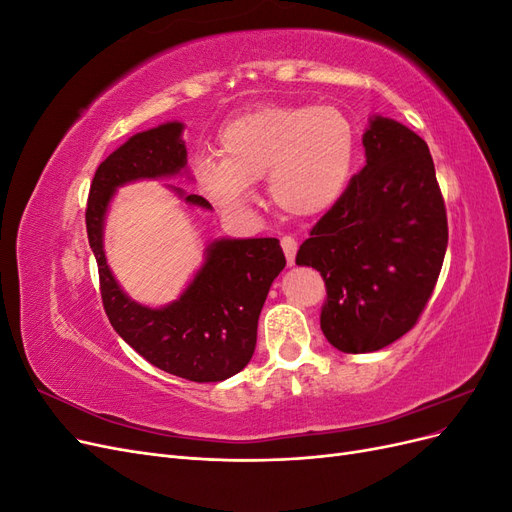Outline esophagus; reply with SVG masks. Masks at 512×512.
Here are the masks:
<instances>
[{"label": "esophagus", "mask_w": 512, "mask_h": 512, "mask_svg": "<svg viewBox=\"0 0 512 512\" xmlns=\"http://www.w3.org/2000/svg\"><path fill=\"white\" fill-rule=\"evenodd\" d=\"M282 250L286 254L288 267H292L294 265V258H297V241H294L292 237H282Z\"/></svg>", "instance_id": "1"}]
</instances>
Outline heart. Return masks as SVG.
I'll return each instance as SVG.
<instances>
[{
    "label": "heart",
    "mask_w": 512,
    "mask_h": 512,
    "mask_svg": "<svg viewBox=\"0 0 512 512\" xmlns=\"http://www.w3.org/2000/svg\"><path fill=\"white\" fill-rule=\"evenodd\" d=\"M220 158H198V190L215 207L241 213L252 185L267 179L273 203L294 218H316L342 198L354 162V130L335 106L269 104L220 130Z\"/></svg>",
    "instance_id": "1"
}]
</instances>
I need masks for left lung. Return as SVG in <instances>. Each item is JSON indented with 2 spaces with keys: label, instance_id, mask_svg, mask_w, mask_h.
<instances>
[{
  "label": "left lung",
  "instance_id": "obj_1",
  "mask_svg": "<svg viewBox=\"0 0 512 512\" xmlns=\"http://www.w3.org/2000/svg\"><path fill=\"white\" fill-rule=\"evenodd\" d=\"M367 164L322 215L297 254L327 284L320 329L348 354L376 352L421 316L444 262L448 226L427 143L404 123L374 115Z\"/></svg>",
  "mask_w": 512,
  "mask_h": 512
}]
</instances>
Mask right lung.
I'll return each mask as SVG.
<instances>
[{
	"instance_id": "1",
	"label": "right lung",
	"mask_w": 512,
	"mask_h": 512,
	"mask_svg": "<svg viewBox=\"0 0 512 512\" xmlns=\"http://www.w3.org/2000/svg\"><path fill=\"white\" fill-rule=\"evenodd\" d=\"M181 121L138 132L96 170L87 200V237L100 271L104 312L117 335L151 365L192 382H220L250 363L260 309L286 267L273 237L215 239L205 260L175 301L149 307L128 297L106 262L104 224L121 185L188 175V149ZM185 205L211 209L203 196L166 185Z\"/></svg>"
}]
</instances>
